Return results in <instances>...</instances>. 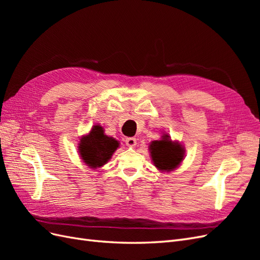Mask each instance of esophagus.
<instances>
[{"label":"esophagus","mask_w":260,"mask_h":260,"mask_svg":"<svg viewBox=\"0 0 260 260\" xmlns=\"http://www.w3.org/2000/svg\"><path fill=\"white\" fill-rule=\"evenodd\" d=\"M125 144L128 146H136L137 139L136 138H127L125 139Z\"/></svg>","instance_id":"obj_1"}]
</instances>
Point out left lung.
I'll return each mask as SVG.
<instances>
[{
	"mask_svg": "<svg viewBox=\"0 0 260 260\" xmlns=\"http://www.w3.org/2000/svg\"><path fill=\"white\" fill-rule=\"evenodd\" d=\"M149 151L154 165L162 171L174 170L183 159V148L180 144L171 142L167 136L162 140L153 141L149 145Z\"/></svg>",
	"mask_w": 260,
	"mask_h": 260,
	"instance_id": "8db88e82",
	"label": "left lung"
}]
</instances>
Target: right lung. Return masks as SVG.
<instances>
[{
    "label": "right lung",
    "mask_w": 260,
    "mask_h": 260,
    "mask_svg": "<svg viewBox=\"0 0 260 260\" xmlns=\"http://www.w3.org/2000/svg\"><path fill=\"white\" fill-rule=\"evenodd\" d=\"M118 142L104 135L101 125H94L88 136L81 139L79 151L83 161L91 168H98L105 165L118 147Z\"/></svg>",
    "instance_id": "obj_1"
}]
</instances>
